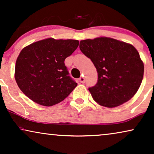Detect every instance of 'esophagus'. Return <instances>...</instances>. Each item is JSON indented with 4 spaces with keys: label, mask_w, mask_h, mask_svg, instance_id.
<instances>
[{
    "label": "esophagus",
    "mask_w": 154,
    "mask_h": 154,
    "mask_svg": "<svg viewBox=\"0 0 154 154\" xmlns=\"http://www.w3.org/2000/svg\"><path fill=\"white\" fill-rule=\"evenodd\" d=\"M79 81H80V82H81V83H85V78H84L83 76H81V77L79 79Z\"/></svg>",
    "instance_id": "obj_1"
}]
</instances>
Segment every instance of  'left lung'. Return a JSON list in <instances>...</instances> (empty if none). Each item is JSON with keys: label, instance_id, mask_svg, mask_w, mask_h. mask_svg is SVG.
<instances>
[{"label": "left lung", "instance_id": "obj_1", "mask_svg": "<svg viewBox=\"0 0 154 154\" xmlns=\"http://www.w3.org/2000/svg\"><path fill=\"white\" fill-rule=\"evenodd\" d=\"M80 50L97 69V83L88 88L93 100L113 108L133 97L142 83L144 64L133 45L107 37L83 40Z\"/></svg>", "mask_w": 154, "mask_h": 154}]
</instances>
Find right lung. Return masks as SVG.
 <instances>
[{
  "mask_svg": "<svg viewBox=\"0 0 154 154\" xmlns=\"http://www.w3.org/2000/svg\"><path fill=\"white\" fill-rule=\"evenodd\" d=\"M77 40L52 38L35 42L20 52L14 78L25 95L37 104L51 106L69 96L77 86L64 60L76 50Z\"/></svg>",
  "mask_w": 154,
  "mask_h": 154,
  "instance_id": "add662e5",
  "label": "right lung"
}]
</instances>
